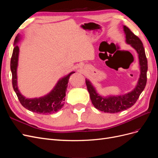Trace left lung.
Returning a JSON list of instances; mask_svg holds the SVG:
<instances>
[{
	"instance_id": "1",
	"label": "left lung",
	"mask_w": 158,
	"mask_h": 158,
	"mask_svg": "<svg viewBox=\"0 0 158 158\" xmlns=\"http://www.w3.org/2000/svg\"><path fill=\"white\" fill-rule=\"evenodd\" d=\"M123 31L125 34L126 44L135 49L138 55L140 73L135 88L123 95L103 96L98 93L92 83L85 78V84L94 106L99 111L106 113H115L131 107L136 103L146 85L148 60L142 43L127 26H123Z\"/></svg>"
}]
</instances>
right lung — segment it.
<instances>
[{
	"mask_svg": "<svg viewBox=\"0 0 158 158\" xmlns=\"http://www.w3.org/2000/svg\"><path fill=\"white\" fill-rule=\"evenodd\" d=\"M21 40V36L18 34L14 40V47L10 60V70L12 75V85L14 92L20 103L23 107L29 111L38 114H51L59 111L64 106L66 89L68 87L69 80L71 74L75 72L73 71L60 78L56 82L54 88L47 94L40 98H27L23 95L18 86L17 69L18 66V59L20 49L18 44Z\"/></svg>",
	"mask_w": 158,
	"mask_h": 158,
	"instance_id": "1",
	"label": "right lung"
}]
</instances>
